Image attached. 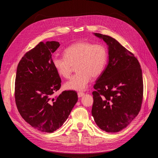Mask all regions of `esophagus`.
<instances>
[{
  "label": "esophagus",
  "instance_id": "obj_1",
  "mask_svg": "<svg viewBox=\"0 0 158 158\" xmlns=\"http://www.w3.org/2000/svg\"><path fill=\"white\" fill-rule=\"evenodd\" d=\"M77 95H78V97H83V96L85 95V94H84L83 92H78Z\"/></svg>",
  "mask_w": 158,
  "mask_h": 158
}]
</instances>
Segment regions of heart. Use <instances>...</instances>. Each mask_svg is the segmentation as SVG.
<instances>
[{
  "mask_svg": "<svg viewBox=\"0 0 158 158\" xmlns=\"http://www.w3.org/2000/svg\"><path fill=\"white\" fill-rule=\"evenodd\" d=\"M64 56H54L52 63L60 76L67 79L76 66L77 72L64 86L66 89L75 91L85 90L92 77H96L104 70L107 63V51L102 44L79 41L66 47Z\"/></svg>",
  "mask_w": 158,
  "mask_h": 158,
  "instance_id": "1",
  "label": "heart"
}]
</instances>
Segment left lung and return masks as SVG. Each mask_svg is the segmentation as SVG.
Returning <instances> with one entry per match:
<instances>
[{"mask_svg": "<svg viewBox=\"0 0 158 158\" xmlns=\"http://www.w3.org/2000/svg\"><path fill=\"white\" fill-rule=\"evenodd\" d=\"M108 46L109 61L94 86L92 114L107 132L126 128L139 113L143 93L142 72L137 58L114 38L94 33Z\"/></svg>", "mask_w": 158, "mask_h": 158, "instance_id": "8db88e82", "label": "left lung"}]
</instances>
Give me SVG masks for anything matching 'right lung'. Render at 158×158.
<instances>
[{
    "label": "right lung",
    "mask_w": 158,
    "mask_h": 158,
    "mask_svg": "<svg viewBox=\"0 0 158 158\" xmlns=\"http://www.w3.org/2000/svg\"><path fill=\"white\" fill-rule=\"evenodd\" d=\"M60 45L55 41H41L22 57L15 79V102L22 117L32 127L49 133L62 126L78 100L73 90L52 98L61 87L52 63V54Z\"/></svg>",
    "instance_id": "add662e5"
}]
</instances>
